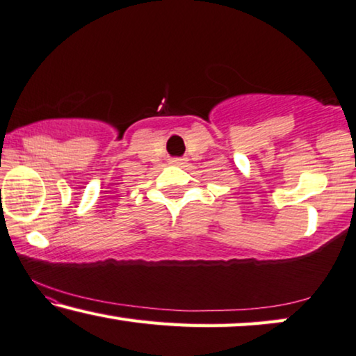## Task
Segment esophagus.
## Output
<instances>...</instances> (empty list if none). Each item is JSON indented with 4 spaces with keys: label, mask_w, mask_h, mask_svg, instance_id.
Instances as JSON below:
<instances>
[{
    "label": "esophagus",
    "mask_w": 356,
    "mask_h": 356,
    "mask_svg": "<svg viewBox=\"0 0 356 356\" xmlns=\"http://www.w3.org/2000/svg\"><path fill=\"white\" fill-rule=\"evenodd\" d=\"M184 161H185V159H182V158H172L171 159L172 164H184Z\"/></svg>",
    "instance_id": "obj_1"
}]
</instances>
